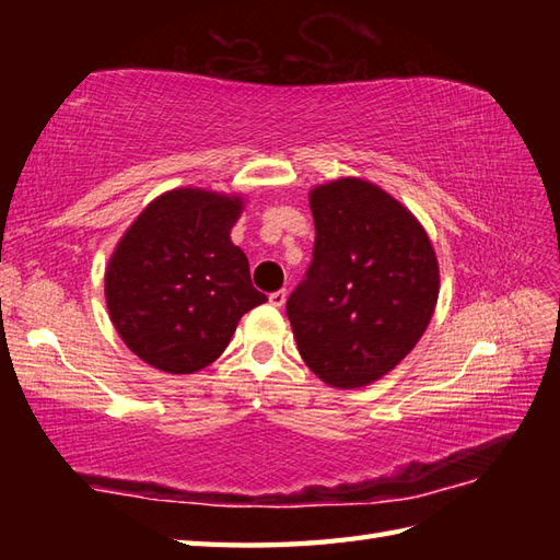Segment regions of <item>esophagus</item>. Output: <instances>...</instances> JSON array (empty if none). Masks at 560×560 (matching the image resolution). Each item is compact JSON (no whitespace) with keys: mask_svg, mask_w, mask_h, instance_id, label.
I'll use <instances>...</instances> for the list:
<instances>
[{"mask_svg":"<svg viewBox=\"0 0 560 560\" xmlns=\"http://www.w3.org/2000/svg\"><path fill=\"white\" fill-rule=\"evenodd\" d=\"M269 303H271L273 307H283V303H287V291L271 293V295H269Z\"/></svg>","mask_w":560,"mask_h":560,"instance_id":"esophagus-1","label":"esophagus"}]
</instances>
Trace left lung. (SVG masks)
I'll return each instance as SVG.
<instances>
[{
	"label": "left lung",
	"mask_w": 560,
	"mask_h": 560,
	"mask_svg": "<svg viewBox=\"0 0 560 560\" xmlns=\"http://www.w3.org/2000/svg\"><path fill=\"white\" fill-rule=\"evenodd\" d=\"M313 261L287 315L305 365L337 389L395 371L431 323L440 269L413 213L361 177L311 189Z\"/></svg>",
	"instance_id": "left-lung-1"
}]
</instances>
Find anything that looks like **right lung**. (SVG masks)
<instances>
[{"mask_svg": "<svg viewBox=\"0 0 560 560\" xmlns=\"http://www.w3.org/2000/svg\"><path fill=\"white\" fill-rule=\"evenodd\" d=\"M241 195L177 187L139 213L105 267V303L129 351L187 375L229 347L241 317L267 301L231 241Z\"/></svg>", "mask_w": 560, "mask_h": 560, "instance_id": "obj_1", "label": "right lung"}]
</instances>
